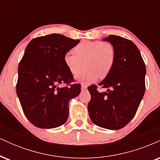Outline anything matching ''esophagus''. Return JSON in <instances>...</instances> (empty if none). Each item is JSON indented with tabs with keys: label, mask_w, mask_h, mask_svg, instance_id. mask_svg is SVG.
Wrapping results in <instances>:
<instances>
[{
	"label": "esophagus",
	"mask_w": 160,
	"mask_h": 160,
	"mask_svg": "<svg viewBox=\"0 0 160 160\" xmlns=\"http://www.w3.org/2000/svg\"><path fill=\"white\" fill-rule=\"evenodd\" d=\"M87 89V86L84 85V84H82L81 85V89L82 90H85V89Z\"/></svg>",
	"instance_id": "esophagus-1"
}]
</instances>
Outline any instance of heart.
<instances>
[{"mask_svg":"<svg viewBox=\"0 0 160 160\" xmlns=\"http://www.w3.org/2000/svg\"><path fill=\"white\" fill-rule=\"evenodd\" d=\"M74 53L66 52L64 62L72 74H78L84 64L85 70L75 77L79 82L84 84L96 81L100 76L104 78L111 72L116 59V50L110 42H80L74 48Z\"/></svg>","mask_w":160,"mask_h":160,"instance_id":"obj_1","label":"heart"}]
</instances>
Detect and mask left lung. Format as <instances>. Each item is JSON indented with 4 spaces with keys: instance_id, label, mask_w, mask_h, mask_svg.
Listing matches in <instances>:
<instances>
[{
    "instance_id": "1",
    "label": "left lung",
    "mask_w": 160,
    "mask_h": 160,
    "mask_svg": "<svg viewBox=\"0 0 160 160\" xmlns=\"http://www.w3.org/2000/svg\"><path fill=\"white\" fill-rule=\"evenodd\" d=\"M102 40L113 45L116 59L109 74L98 84L107 92H99L95 85L88 87L91 95L88 111L96 126L117 130L126 126L136 113L144 94L146 67L132 41L116 35Z\"/></svg>"
}]
</instances>
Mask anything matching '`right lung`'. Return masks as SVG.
<instances>
[{"instance_id": "add662e5", "label": "right lung", "mask_w": 160, "mask_h": 160, "mask_svg": "<svg viewBox=\"0 0 160 160\" xmlns=\"http://www.w3.org/2000/svg\"><path fill=\"white\" fill-rule=\"evenodd\" d=\"M79 42L51 34L28 44L18 68L16 93L24 113L36 127L56 128L67 121L69 101L80 94V85L59 86L74 80L63 58Z\"/></svg>"}]
</instances>
